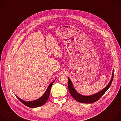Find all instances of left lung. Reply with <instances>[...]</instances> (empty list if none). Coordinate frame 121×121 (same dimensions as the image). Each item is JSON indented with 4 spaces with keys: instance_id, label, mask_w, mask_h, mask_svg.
Here are the masks:
<instances>
[{
    "instance_id": "8db88e82",
    "label": "left lung",
    "mask_w": 121,
    "mask_h": 121,
    "mask_svg": "<svg viewBox=\"0 0 121 121\" xmlns=\"http://www.w3.org/2000/svg\"><path fill=\"white\" fill-rule=\"evenodd\" d=\"M113 78V72H112V78L106 87L99 92L90 96H84L78 93L74 88L73 83L70 78H68V88L72 97L79 102L83 103H92L96 102L104 94L111 86Z\"/></svg>"
}]
</instances>
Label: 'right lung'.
<instances>
[{
  "mask_svg": "<svg viewBox=\"0 0 121 121\" xmlns=\"http://www.w3.org/2000/svg\"><path fill=\"white\" fill-rule=\"evenodd\" d=\"M55 80H56V79L54 81H53L50 84L46 91H45L44 93L43 94V95L42 96H41L40 98H39L36 100H34L33 101H26L18 97H17L16 95V96L23 103V104H24L25 105H26L27 107H29L30 108H36V107L41 106L44 105L46 102V101H47V100L49 98V97L52 86L53 85V84L54 83V82L55 81Z\"/></svg>",
  "mask_w": 121,
  "mask_h": 121,
  "instance_id": "add662e5",
  "label": "right lung"
}]
</instances>
